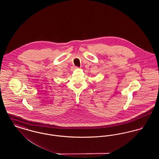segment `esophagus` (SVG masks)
Returning <instances> with one entry per match:
<instances>
[{
	"label": "esophagus",
	"instance_id": "obj_1",
	"mask_svg": "<svg viewBox=\"0 0 159 159\" xmlns=\"http://www.w3.org/2000/svg\"><path fill=\"white\" fill-rule=\"evenodd\" d=\"M79 68L78 67H73V68H72V70H74L75 69H77V68Z\"/></svg>",
	"mask_w": 159,
	"mask_h": 159
}]
</instances>
